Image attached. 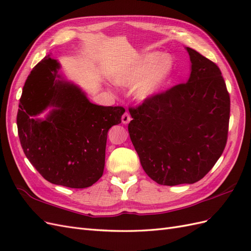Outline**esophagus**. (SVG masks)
Returning a JSON list of instances; mask_svg holds the SVG:
<instances>
[{"mask_svg":"<svg viewBox=\"0 0 251 251\" xmlns=\"http://www.w3.org/2000/svg\"><path fill=\"white\" fill-rule=\"evenodd\" d=\"M131 116H130V114H128L127 112H126L124 115H123V117H121V121H123V124L124 125H127L128 123H130L131 121Z\"/></svg>","mask_w":251,"mask_h":251,"instance_id":"obj_1","label":"esophagus"}]
</instances>
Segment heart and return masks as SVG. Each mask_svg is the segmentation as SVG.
<instances>
[{
  "mask_svg": "<svg viewBox=\"0 0 251 251\" xmlns=\"http://www.w3.org/2000/svg\"><path fill=\"white\" fill-rule=\"evenodd\" d=\"M172 63L160 53L150 52L139 56L114 75L113 80L120 87H135L139 100L156 95L170 76Z\"/></svg>",
  "mask_w": 251,
  "mask_h": 251,
  "instance_id": "heart-1",
  "label": "heart"
}]
</instances>
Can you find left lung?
I'll use <instances>...</instances> for the list:
<instances>
[{
  "mask_svg": "<svg viewBox=\"0 0 251 251\" xmlns=\"http://www.w3.org/2000/svg\"><path fill=\"white\" fill-rule=\"evenodd\" d=\"M186 82L130 108L128 133L148 176L161 185L201 180L226 146L230 98L219 67L192 48Z\"/></svg>",
  "mask_w": 251,
  "mask_h": 251,
  "instance_id": "left-lung-1",
  "label": "left lung"
}]
</instances>
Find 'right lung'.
Wrapping results in <instances>:
<instances>
[{
    "instance_id": "add662e5",
    "label": "right lung",
    "mask_w": 251,
    "mask_h": 251,
    "mask_svg": "<svg viewBox=\"0 0 251 251\" xmlns=\"http://www.w3.org/2000/svg\"><path fill=\"white\" fill-rule=\"evenodd\" d=\"M59 69L48 55L30 72L19 104V137L28 160L47 181L85 188L102 176L108 131L121 123L125 109L90 102ZM48 107L52 110L46 119L34 118Z\"/></svg>"
}]
</instances>
